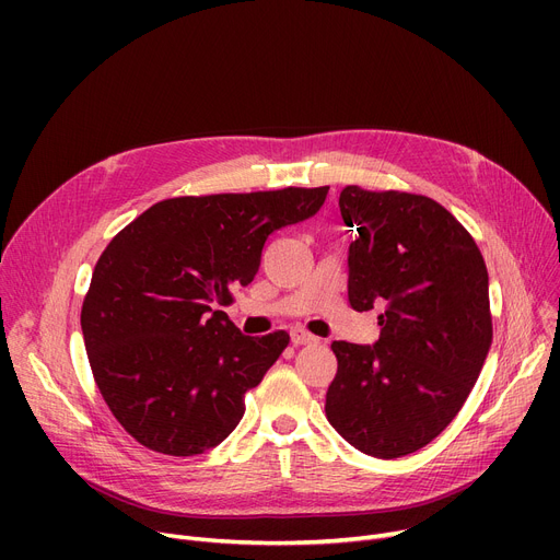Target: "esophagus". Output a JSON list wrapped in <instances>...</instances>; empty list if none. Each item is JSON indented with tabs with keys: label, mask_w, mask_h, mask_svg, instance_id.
<instances>
[{
	"label": "esophagus",
	"mask_w": 560,
	"mask_h": 560,
	"mask_svg": "<svg viewBox=\"0 0 560 560\" xmlns=\"http://www.w3.org/2000/svg\"><path fill=\"white\" fill-rule=\"evenodd\" d=\"M290 340H292V345H311V342H317V338L311 336V334L304 331V329H292V331H290Z\"/></svg>",
	"instance_id": "obj_1"
}]
</instances>
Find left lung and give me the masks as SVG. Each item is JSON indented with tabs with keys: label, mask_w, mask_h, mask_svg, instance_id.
<instances>
[{
	"label": "left lung",
	"mask_w": 560,
	"mask_h": 560,
	"mask_svg": "<svg viewBox=\"0 0 560 560\" xmlns=\"http://www.w3.org/2000/svg\"><path fill=\"white\" fill-rule=\"evenodd\" d=\"M357 226L347 295L354 311L386 304L376 345L336 340L327 420L368 456L429 445L465 404L492 342L488 270L469 231L438 201L345 186Z\"/></svg>",
	"instance_id": "1"
}]
</instances>
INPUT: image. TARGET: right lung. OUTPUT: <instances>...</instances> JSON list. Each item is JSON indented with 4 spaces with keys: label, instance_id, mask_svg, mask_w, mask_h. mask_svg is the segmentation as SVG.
I'll return each instance as SVG.
<instances>
[{
    "label": "right lung",
    "instance_id": "add662e5",
    "mask_svg": "<svg viewBox=\"0 0 560 560\" xmlns=\"http://www.w3.org/2000/svg\"><path fill=\"white\" fill-rule=\"evenodd\" d=\"M329 186L172 197L102 252L81 306L95 384L147 450L220 445L281 351L285 331L243 336L218 306L254 281L268 235L319 211Z\"/></svg>",
    "mask_w": 560,
    "mask_h": 560
}]
</instances>
